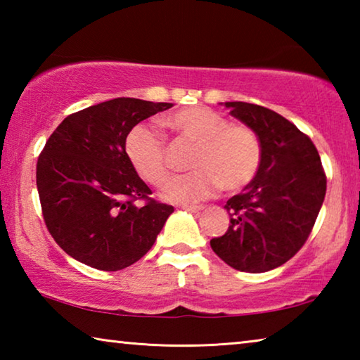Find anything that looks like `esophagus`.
<instances>
[{
  "label": "esophagus",
  "instance_id": "34e87169",
  "mask_svg": "<svg viewBox=\"0 0 360 360\" xmlns=\"http://www.w3.org/2000/svg\"><path fill=\"white\" fill-rule=\"evenodd\" d=\"M203 208H205L203 205H184V206H182V210H186V211H191V212L202 211Z\"/></svg>",
  "mask_w": 360,
  "mask_h": 360
}]
</instances>
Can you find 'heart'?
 Instances as JSON below:
<instances>
[{
    "mask_svg": "<svg viewBox=\"0 0 360 360\" xmlns=\"http://www.w3.org/2000/svg\"><path fill=\"white\" fill-rule=\"evenodd\" d=\"M165 125L195 146L191 157V168L195 172L167 182L163 197L168 202L186 203L208 198L221 187L229 193L238 192L257 174L262 144L251 127L230 124L222 114L202 106L168 115ZM125 152L146 182L160 186L167 179V144L154 127H133L125 139Z\"/></svg>",
    "mask_w": 360,
    "mask_h": 360,
    "instance_id": "1",
    "label": "heart"
}]
</instances>
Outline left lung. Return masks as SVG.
Instances as JSON below:
<instances>
[{
    "label": "left lung",
    "instance_id": "obj_1",
    "mask_svg": "<svg viewBox=\"0 0 360 360\" xmlns=\"http://www.w3.org/2000/svg\"><path fill=\"white\" fill-rule=\"evenodd\" d=\"M233 117L257 133L262 162L255 178L227 205L230 225L211 248L235 270L264 273L300 251L326 197L327 178L311 139L271 109L229 101Z\"/></svg>",
    "mask_w": 360,
    "mask_h": 360
}]
</instances>
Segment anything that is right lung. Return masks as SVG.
Masks as SVG:
<instances>
[{"label": "right lung", "instance_id": "add662e5", "mask_svg": "<svg viewBox=\"0 0 360 360\" xmlns=\"http://www.w3.org/2000/svg\"><path fill=\"white\" fill-rule=\"evenodd\" d=\"M172 106L114 98L70 114L49 136L38 157L36 186L49 233L72 259L117 271L155 243L174 208L150 198L125 139L139 122Z\"/></svg>", "mask_w": 360, "mask_h": 360}]
</instances>
